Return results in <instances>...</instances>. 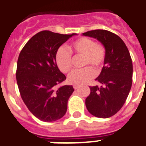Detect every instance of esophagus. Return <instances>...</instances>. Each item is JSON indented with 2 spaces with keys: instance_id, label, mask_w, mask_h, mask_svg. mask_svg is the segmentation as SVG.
<instances>
[{
  "instance_id": "34e87169",
  "label": "esophagus",
  "mask_w": 146,
  "mask_h": 146,
  "mask_svg": "<svg viewBox=\"0 0 146 146\" xmlns=\"http://www.w3.org/2000/svg\"><path fill=\"white\" fill-rule=\"evenodd\" d=\"M73 87H74V89H78V88H79V86H78V85L74 84V85H73Z\"/></svg>"
}]
</instances>
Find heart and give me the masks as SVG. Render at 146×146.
<instances>
[{
    "mask_svg": "<svg viewBox=\"0 0 146 146\" xmlns=\"http://www.w3.org/2000/svg\"><path fill=\"white\" fill-rule=\"evenodd\" d=\"M70 51L76 55L84 57V66L91 65L98 68L104 61L106 50L102 44L96 43L88 37H81L74 41L69 47ZM55 61L61 72L67 73L72 68V54L67 48L60 47L55 55ZM95 76V72L90 67L73 70L68 76L70 83L82 85L87 83Z\"/></svg>",
    "mask_w": 146,
    "mask_h": 146,
    "instance_id": "heart-1",
    "label": "heart"
}]
</instances>
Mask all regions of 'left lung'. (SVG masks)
<instances>
[{
    "instance_id": "obj_1",
    "label": "left lung",
    "mask_w": 146,
    "mask_h": 146,
    "mask_svg": "<svg viewBox=\"0 0 146 146\" xmlns=\"http://www.w3.org/2000/svg\"><path fill=\"white\" fill-rule=\"evenodd\" d=\"M102 43L106 50L104 65L96 81L102 86H89L85 100L88 111L98 118H109L123 106L132 85L133 64L129 51L120 37L106 30L82 33Z\"/></svg>"
}]
</instances>
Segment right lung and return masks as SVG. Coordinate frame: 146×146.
Wrapping results in <instances>:
<instances>
[{
    "mask_svg": "<svg viewBox=\"0 0 146 146\" xmlns=\"http://www.w3.org/2000/svg\"><path fill=\"white\" fill-rule=\"evenodd\" d=\"M76 35L49 30L39 32L28 40L19 54L16 79L23 101L35 117L44 122L61 119L74 91L71 85H59L66 76L59 70L55 55L59 47Z\"/></svg>",
    "mask_w": 146,
    "mask_h": 146,
    "instance_id": "right-lung-1",
    "label": "right lung"
}]
</instances>
